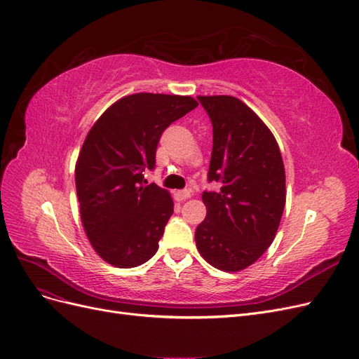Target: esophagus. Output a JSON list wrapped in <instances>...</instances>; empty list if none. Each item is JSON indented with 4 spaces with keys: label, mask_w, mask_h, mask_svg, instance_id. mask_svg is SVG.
<instances>
[{
    "label": "esophagus",
    "mask_w": 359,
    "mask_h": 359,
    "mask_svg": "<svg viewBox=\"0 0 359 359\" xmlns=\"http://www.w3.org/2000/svg\"><path fill=\"white\" fill-rule=\"evenodd\" d=\"M175 196H177V201H186V199H189L190 196H191V193L189 191V190H181V191H177V194H175Z\"/></svg>",
    "instance_id": "34e87169"
}]
</instances>
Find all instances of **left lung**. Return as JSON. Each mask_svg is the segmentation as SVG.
Returning <instances> with one entry per match:
<instances>
[{
	"label": "left lung",
	"mask_w": 359,
	"mask_h": 359,
	"mask_svg": "<svg viewBox=\"0 0 359 359\" xmlns=\"http://www.w3.org/2000/svg\"><path fill=\"white\" fill-rule=\"evenodd\" d=\"M212 124L205 220L194 240L217 269L241 271L274 241L286 202V175L277 140L250 107L231 95H199Z\"/></svg>",
	"instance_id": "obj_1"
}]
</instances>
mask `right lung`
I'll use <instances>...</instances> for the list:
<instances>
[{
  "instance_id": "add662e5",
  "label": "right lung",
  "mask_w": 359,
  "mask_h": 359,
  "mask_svg": "<svg viewBox=\"0 0 359 359\" xmlns=\"http://www.w3.org/2000/svg\"><path fill=\"white\" fill-rule=\"evenodd\" d=\"M196 106L189 95L132 94L114 103L86 135L76 191L86 236L107 264L139 266L158 250L173 202L156 184L142 186L144 172L156 168L161 133Z\"/></svg>"
}]
</instances>
